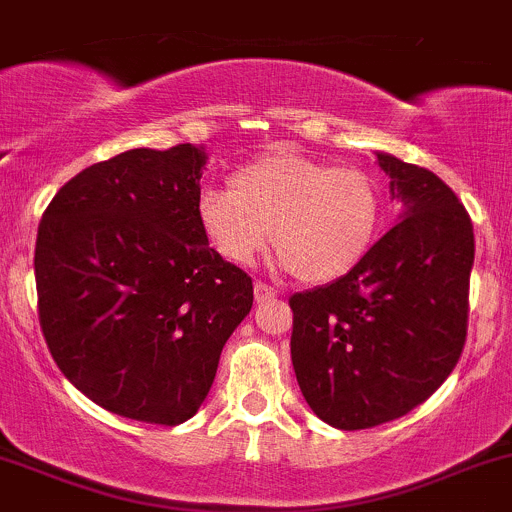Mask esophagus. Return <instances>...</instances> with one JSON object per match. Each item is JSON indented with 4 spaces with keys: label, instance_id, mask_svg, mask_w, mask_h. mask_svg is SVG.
<instances>
[{
    "label": "esophagus",
    "instance_id": "esophagus-1",
    "mask_svg": "<svg viewBox=\"0 0 512 512\" xmlns=\"http://www.w3.org/2000/svg\"><path fill=\"white\" fill-rule=\"evenodd\" d=\"M274 289L267 287L265 282H255V299L257 301H267V299H274Z\"/></svg>",
    "mask_w": 512,
    "mask_h": 512
}]
</instances>
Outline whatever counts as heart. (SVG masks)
<instances>
[{"mask_svg": "<svg viewBox=\"0 0 512 512\" xmlns=\"http://www.w3.org/2000/svg\"><path fill=\"white\" fill-rule=\"evenodd\" d=\"M228 186L198 196V225L213 250L245 267L272 235L282 267L314 284L343 277L368 255L383 213L380 186L368 171L294 152L242 166Z\"/></svg>", "mask_w": 512, "mask_h": 512, "instance_id": "1", "label": "heart"}]
</instances>
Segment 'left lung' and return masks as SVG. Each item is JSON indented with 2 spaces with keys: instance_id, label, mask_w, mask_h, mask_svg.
Masks as SVG:
<instances>
[{
  "instance_id": "1",
  "label": "left lung",
  "mask_w": 512,
  "mask_h": 512,
  "mask_svg": "<svg viewBox=\"0 0 512 512\" xmlns=\"http://www.w3.org/2000/svg\"><path fill=\"white\" fill-rule=\"evenodd\" d=\"M400 223L351 272L294 294L301 395L336 429H370L422 405L459 363L469 326L473 225L437 174L378 152Z\"/></svg>"
}]
</instances>
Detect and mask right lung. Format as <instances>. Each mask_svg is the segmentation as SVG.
<instances>
[{
    "label": "right lung",
    "mask_w": 512,
    "mask_h": 512,
    "mask_svg": "<svg viewBox=\"0 0 512 512\" xmlns=\"http://www.w3.org/2000/svg\"><path fill=\"white\" fill-rule=\"evenodd\" d=\"M206 152L129 149L53 196L36 238L39 321L53 360L102 410L174 424L198 412L252 279L198 225Z\"/></svg>",
    "instance_id": "add662e5"
}]
</instances>
